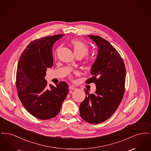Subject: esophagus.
I'll return each instance as SVG.
<instances>
[{"mask_svg":"<svg viewBox=\"0 0 151 151\" xmlns=\"http://www.w3.org/2000/svg\"><path fill=\"white\" fill-rule=\"evenodd\" d=\"M76 89V88H75V86H69V89H70V90H75Z\"/></svg>","mask_w":151,"mask_h":151,"instance_id":"34e87169","label":"esophagus"}]
</instances>
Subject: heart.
<instances>
[{"label":"heart","mask_w":151,"mask_h":151,"mask_svg":"<svg viewBox=\"0 0 151 151\" xmlns=\"http://www.w3.org/2000/svg\"><path fill=\"white\" fill-rule=\"evenodd\" d=\"M74 54L76 57H84L89 52V47L86 43L78 38H73L70 41Z\"/></svg>","instance_id":"heart-1"}]
</instances>
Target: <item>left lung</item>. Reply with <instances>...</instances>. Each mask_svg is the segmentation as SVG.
I'll use <instances>...</instances> for the list:
<instances>
[{"mask_svg": "<svg viewBox=\"0 0 151 151\" xmlns=\"http://www.w3.org/2000/svg\"><path fill=\"white\" fill-rule=\"evenodd\" d=\"M99 48L91 67L92 76L86 83H94L96 90L80 105L81 117L86 122L98 124L113 115L118 108L124 93L126 68L123 59L115 48L100 36H88Z\"/></svg>", "mask_w": 151, "mask_h": 151, "instance_id": "obj_1", "label": "left lung"}]
</instances>
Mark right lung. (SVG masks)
<instances>
[{"label": "right lung", "instance_id": "right-lung-1", "mask_svg": "<svg viewBox=\"0 0 151 151\" xmlns=\"http://www.w3.org/2000/svg\"><path fill=\"white\" fill-rule=\"evenodd\" d=\"M63 36H47L32 41L18 62L16 79L18 96L29 113L41 120L57 115L68 93V86L65 81L48 86L45 79L47 68L53 65V45Z\"/></svg>", "mask_w": 151, "mask_h": 151}]
</instances>
